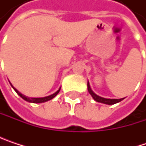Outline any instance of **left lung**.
<instances>
[{
	"instance_id": "left-lung-1",
	"label": "left lung",
	"mask_w": 146,
	"mask_h": 146,
	"mask_svg": "<svg viewBox=\"0 0 146 146\" xmlns=\"http://www.w3.org/2000/svg\"><path fill=\"white\" fill-rule=\"evenodd\" d=\"M87 86H88V91L89 93L90 94V96L93 97V99L97 102H101L103 104H106V105H113V104H116V103H118L121 101H123L124 98H122V99H106V98H103L102 96H99L98 95H96L90 88V83L88 81L87 83Z\"/></svg>"
}]
</instances>
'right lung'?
Listing matches in <instances>:
<instances>
[{
  "mask_svg": "<svg viewBox=\"0 0 146 146\" xmlns=\"http://www.w3.org/2000/svg\"><path fill=\"white\" fill-rule=\"evenodd\" d=\"M11 84V83H10ZM11 86L13 88V90H14L15 91L17 92V94L20 96V97H22L24 101H26V102H31V103H43V102H48V101H50V100H51V99H53L58 93H59V91H60V90H61V88H59V90L56 91V92H55L54 94H52V95H50V96H45V97H40V98H33V97H28V96H25L24 95H23L22 93H20L16 88L13 87V85L11 84Z\"/></svg>",
  "mask_w": 146,
  "mask_h": 146,
  "instance_id": "right-lung-1",
  "label": "right lung"
}]
</instances>
